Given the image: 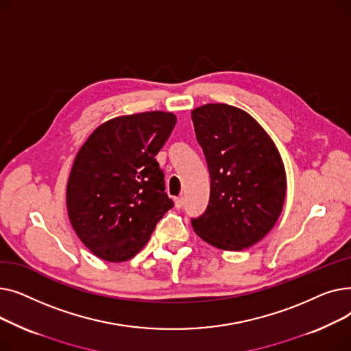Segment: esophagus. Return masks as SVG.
Segmentation results:
<instances>
[{
    "label": "esophagus",
    "mask_w": 351,
    "mask_h": 351,
    "mask_svg": "<svg viewBox=\"0 0 351 351\" xmlns=\"http://www.w3.org/2000/svg\"><path fill=\"white\" fill-rule=\"evenodd\" d=\"M183 205H185V197L180 196V197H176V199H175V206H176V209L183 208Z\"/></svg>",
    "instance_id": "1"
}]
</instances>
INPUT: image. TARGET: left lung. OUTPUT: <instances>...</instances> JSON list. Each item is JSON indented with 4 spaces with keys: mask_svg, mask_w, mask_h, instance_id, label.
<instances>
[{
    "mask_svg": "<svg viewBox=\"0 0 351 351\" xmlns=\"http://www.w3.org/2000/svg\"><path fill=\"white\" fill-rule=\"evenodd\" d=\"M204 149L210 197L206 210L191 219L205 242L243 250L270 232L282 213L286 173L273 141L245 110L208 104L192 112Z\"/></svg>",
    "mask_w": 351,
    "mask_h": 351,
    "instance_id": "8db88e82",
    "label": "left lung"
}]
</instances>
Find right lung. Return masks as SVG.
I'll return each mask as SVG.
<instances>
[{"label":"right lung","mask_w":351,"mask_h":351,"mask_svg":"<svg viewBox=\"0 0 351 351\" xmlns=\"http://www.w3.org/2000/svg\"><path fill=\"white\" fill-rule=\"evenodd\" d=\"M176 117L142 112L110 119L80 149L66 188L71 225L82 243L106 262H125L149 241L173 208L155 159Z\"/></svg>","instance_id":"1"}]
</instances>
